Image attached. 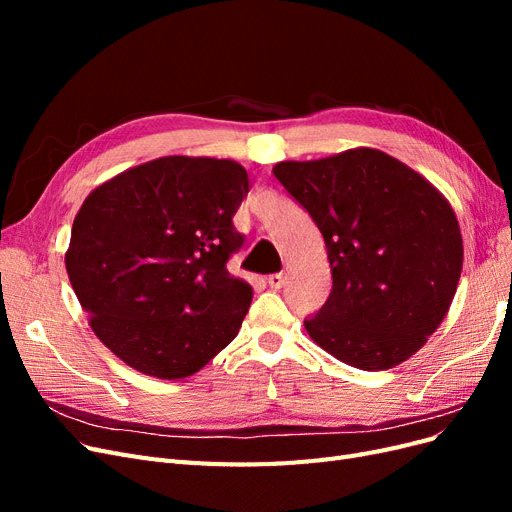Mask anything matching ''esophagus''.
<instances>
[{"label": "esophagus", "mask_w": 512, "mask_h": 512, "mask_svg": "<svg viewBox=\"0 0 512 512\" xmlns=\"http://www.w3.org/2000/svg\"><path fill=\"white\" fill-rule=\"evenodd\" d=\"M284 282H286L284 273H273V275L267 277V284H269L273 290H280V288L284 286Z\"/></svg>", "instance_id": "34e87169"}]
</instances>
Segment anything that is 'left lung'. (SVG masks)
<instances>
[{"mask_svg":"<svg viewBox=\"0 0 512 512\" xmlns=\"http://www.w3.org/2000/svg\"><path fill=\"white\" fill-rule=\"evenodd\" d=\"M273 175L312 215L333 288L305 320L314 342L365 371L408 361L453 303L463 265L457 215L423 175L380 149L356 147Z\"/></svg>","mask_w":512,"mask_h":512,"instance_id":"8db88e82","label":"left lung"}]
</instances>
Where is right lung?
Returning <instances> with one entry per match:
<instances>
[{"instance_id":"obj_1","label":"right lung","mask_w":512,"mask_h":512,"mask_svg":"<svg viewBox=\"0 0 512 512\" xmlns=\"http://www.w3.org/2000/svg\"><path fill=\"white\" fill-rule=\"evenodd\" d=\"M250 190L235 160L166 156L100 183L76 213L66 269L100 342L132 369L181 380L237 337L252 286L226 262Z\"/></svg>"}]
</instances>
